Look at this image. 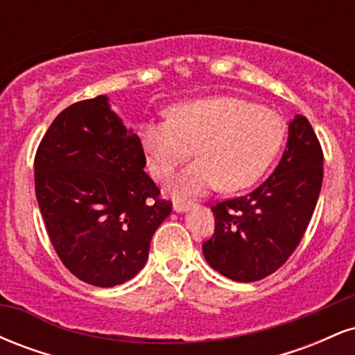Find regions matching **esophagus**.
<instances>
[{
  "label": "esophagus",
  "mask_w": 355,
  "mask_h": 355,
  "mask_svg": "<svg viewBox=\"0 0 355 355\" xmlns=\"http://www.w3.org/2000/svg\"><path fill=\"white\" fill-rule=\"evenodd\" d=\"M190 207H191L190 202H183V200H180V202H175V203H173V210L178 211V214H183V211L190 210Z\"/></svg>",
  "instance_id": "1"
}]
</instances>
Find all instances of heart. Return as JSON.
Instances as JSON below:
<instances>
[{"label":"heart","mask_w":355,"mask_h":355,"mask_svg":"<svg viewBox=\"0 0 355 355\" xmlns=\"http://www.w3.org/2000/svg\"><path fill=\"white\" fill-rule=\"evenodd\" d=\"M287 125L274 110L237 96H210L170 108L168 118L138 128L150 173L166 180L191 153L200 157L175 178L178 195H198L220 185L247 189L267 172L285 140Z\"/></svg>","instance_id":"b5f03b06"}]
</instances>
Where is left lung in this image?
I'll list each match as a JSON object with an SVG mask.
<instances>
[{"mask_svg": "<svg viewBox=\"0 0 355 355\" xmlns=\"http://www.w3.org/2000/svg\"><path fill=\"white\" fill-rule=\"evenodd\" d=\"M324 153L309 120L295 115L274 173L243 197L215 203V232L203 255L218 274L255 282L287 262L302 240L317 205Z\"/></svg>", "mask_w": 355, "mask_h": 355, "instance_id": "obj_1", "label": "left lung"}]
</instances>
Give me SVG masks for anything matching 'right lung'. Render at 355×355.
I'll use <instances>...</instances> for the list:
<instances>
[{
  "instance_id": "add662e5",
  "label": "right lung",
  "mask_w": 355,
  "mask_h": 355,
  "mask_svg": "<svg viewBox=\"0 0 355 355\" xmlns=\"http://www.w3.org/2000/svg\"><path fill=\"white\" fill-rule=\"evenodd\" d=\"M140 138L108 96L64 108L35 157V191L63 266L80 280L113 287L148 259L155 230L172 211L144 172Z\"/></svg>"
}]
</instances>
